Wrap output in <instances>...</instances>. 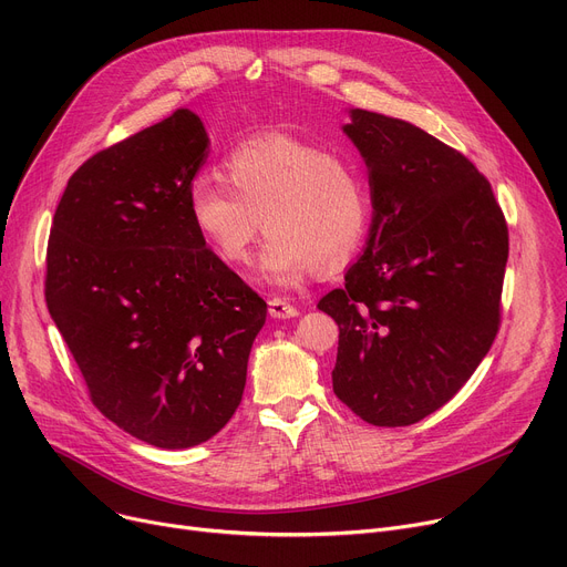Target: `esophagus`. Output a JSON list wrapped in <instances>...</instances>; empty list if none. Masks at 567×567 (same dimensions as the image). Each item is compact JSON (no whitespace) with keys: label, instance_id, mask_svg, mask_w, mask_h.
Here are the masks:
<instances>
[{"label":"esophagus","instance_id":"1","mask_svg":"<svg viewBox=\"0 0 567 567\" xmlns=\"http://www.w3.org/2000/svg\"><path fill=\"white\" fill-rule=\"evenodd\" d=\"M268 315L274 319H291V317H299V310L282 299H271L268 301Z\"/></svg>","mask_w":567,"mask_h":567}]
</instances>
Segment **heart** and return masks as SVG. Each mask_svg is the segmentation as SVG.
Masks as SVG:
<instances>
[{"label":"heart","mask_w":567,"mask_h":567,"mask_svg":"<svg viewBox=\"0 0 567 567\" xmlns=\"http://www.w3.org/2000/svg\"><path fill=\"white\" fill-rule=\"evenodd\" d=\"M223 176L202 172L186 190L188 216L206 248L225 264H244L264 229L259 280L282 289L315 268L336 274L351 261L368 227L359 172L326 148L285 133L238 142Z\"/></svg>","instance_id":"heart-1"}]
</instances>
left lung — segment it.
Returning a JSON list of instances; mask_svg holds the SVG:
<instances>
[{
	"label": "left lung",
	"instance_id": "obj_1",
	"mask_svg": "<svg viewBox=\"0 0 567 567\" xmlns=\"http://www.w3.org/2000/svg\"><path fill=\"white\" fill-rule=\"evenodd\" d=\"M349 118L372 225L344 287L317 308L340 329L336 395L370 425L402 427L449 402L487 355L508 225L487 178L455 148L395 116L351 107Z\"/></svg>",
	"mask_w": 567,
	"mask_h": 567
}]
</instances>
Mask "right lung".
<instances>
[{"instance_id": "add662e5", "label": "right lung", "mask_w": 567, "mask_h": 567, "mask_svg": "<svg viewBox=\"0 0 567 567\" xmlns=\"http://www.w3.org/2000/svg\"><path fill=\"white\" fill-rule=\"evenodd\" d=\"M206 156L186 107L103 148L69 178L48 241L45 303L92 402L165 451L229 423L266 321L190 223L186 190Z\"/></svg>"}]
</instances>
